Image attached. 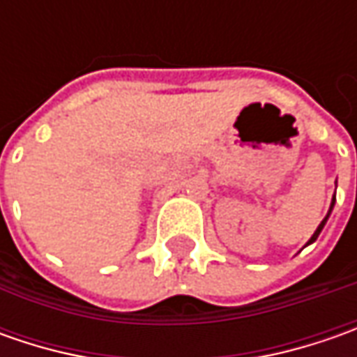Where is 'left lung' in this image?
Here are the masks:
<instances>
[{"mask_svg": "<svg viewBox=\"0 0 357 357\" xmlns=\"http://www.w3.org/2000/svg\"><path fill=\"white\" fill-rule=\"evenodd\" d=\"M332 208H334V202H332V206H330V213H332ZM330 213L326 214V218H324L322 222H320V227L316 228V232H314V234H312V238L308 240V244H312V242H314V240L318 238V234H320V232H322V228H324V225H326V220H328V216H330Z\"/></svg>", "mask_w": 357, "mask_h": 357, "instance_id": "obj_1", "label": "left lung"}]
</instances>
